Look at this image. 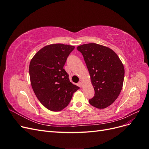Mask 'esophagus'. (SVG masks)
I'll return each mask as SVG.
<instances>
[{
  "label": "esophagus",
  "instance_id": "34e87169",
  "mask_svg": "<svg viewBox=\"0 0 149 149\" xmlns=\"http://www.w3.org/2000/svg\"><path fill=\"white\" fill-rule=\"evenodd\" d=\"M78 84H79L80 87H83V81H82V80H79V83H78Z\"/></svg>",
  "mask_w": 149,
  "mask_h": 149
}]
</instances>
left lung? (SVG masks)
I'll use <instances>...</instances> for the list:
<instances>
[{
	"mask_svg": "<svg viewBox=\"0 0 149 149\" xmlns=\"http://www.w3.org/2000/svg\"><path fill=\"white\" fill-rule=\"evenodd\" d=\"M89 71L94 96L89 100L97 109H104L113 103L123 88L124 68L112 49L91 43L78 46Z\"/></svg>",
	"mask_w": 149,
	"mask_h": 149,
	"instance_id": "obj_1",
	"label": "left lung"
}]
</instances>
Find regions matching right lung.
I'll return each mask as SVG.
<instances>
[{"label":"right lung","mask_w":149,"mask_h":149,"mask_svg":"<svg viewBox=\"0 0 149 149\" xmlns=\"http://www.w3.org/2000/svg\"><path fill=\"white\" fill-rule=\"evenodd\" d=\"M74 46L56 43L42 48L31 60L29 74L31 87L42 104L52 111H60L70 103L79 88L72 84L63 69Z\"/></svg>","instance_id":"1"}]
</instances>
